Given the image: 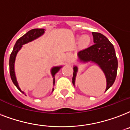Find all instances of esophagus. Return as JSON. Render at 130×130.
Returning <instances> with one entry per match:
<instances>
[{
  "label": "esophagus",
  "instance_id": "esophagus-1",
  "mask_svg": "<svg viewBox=\"0 0 130 130\" xmlns=\"http://www.w3.org/2000/svg\"><path fill=\"white\" fill-rule=\"evenodd\" d=\"M72 55L71 54H68V56H67V61L68 62H70L71 60H72Z\"/></svg>",
  "mask_w": 130,
  "mask_h": 130
}]
</instances>
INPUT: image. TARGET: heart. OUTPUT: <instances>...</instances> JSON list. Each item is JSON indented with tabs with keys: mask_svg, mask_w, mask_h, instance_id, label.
Wrapping results in <instances>:
<instances>
[{
	"mask_svg": "<svg viewBox=\"0 0 130 130\" xmlns=\"http://www.w3.org/2000/svg\"><path fill=\"white\" fill-rule=\"evenodd\" d=\"M90 42V37L88 35H83L80 39V43L83 46H87Z\"/></svg>",
	"mask_w": 130,
	"mask_h": 130,
	"instance_id": "heart-1",
	"label": "heart"
}]
</instances>
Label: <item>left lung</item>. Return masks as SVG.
I'll return each instance as SVG.
<instances>
[{"mask_svg": "<svg viewBox=\"0 0 130 130\" xmlns=\"http://www.w3.org/2000/svg\"><path fill=\"white\" fill-rule=\"evenodd\" d=\"M93 44L90 47L82 49L78 53L79 59L83 62H93L99 65L103 70L106 78V91L114 83L117 73L118 62L115 51L112 43L101 33L92 32ZM72 83L74 85V80L77 72V67H74Z\"/></svg>", "mask_w": 130, "mask_h": 130, "instance_id": "obj_1", "label": "left lung"}]
</instances>
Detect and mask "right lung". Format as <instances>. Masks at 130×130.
<instances>
[{"label":"right lung","instance_id":"obj_1","mask_svg":"<svg viewBox=\"0 0 130 130\" xmlns=\"http://www.w3.org/2000/svg\"><path fill=\"white\" fill-rule=\"evenodd\" d=\"M44 33V29L42 28H37V29H32V30H30V31H28V32H26L24 36H22L21 38L18 39L16 43L14 45L13 49L12 51L11 54V56H10L9 58V71H10V76H11V80L13 81V83H14V85H15L17 88H18L20 91L21 89L19 87V85L18 84V82H17V80H16L15 74V71H14V63H15V60L16 55L18 54V51L21 49V47H22V45L24 44H26V43H28V42H30V41H33L34 39H37L38 37H39L40 36L43 35ZM61 67H54L51 69V74L53 75V76H54L56 72H58V70H60V68ZM55 82V81H54V83ZM54 91V89H53ZM22 93H24L23 91H22Z\"/></svg>","mask_w":130,"mask_h":130}]
</instances>
